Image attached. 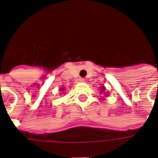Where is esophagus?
I'll use <instances>...</instances> for the list:
<instances>
[{
    "label": "esophagus",
    "mask_w": 158,
    "mask_h": 158,
    "mask_svg": "<svg viewBox=\"0 0 158 158\" xmlns=\"http://www.w3.org/2000/svg\"><path fill=\"white\" fill-rule=\"evenodd\" d=\"M85 81V79H83V78H79V79H77V82H84Z\"/></svg>",
    "instance_id": "34e87169"
}]
</instances>
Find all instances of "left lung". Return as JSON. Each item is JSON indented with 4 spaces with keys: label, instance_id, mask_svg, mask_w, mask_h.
Segmentation results:
<instances>
[{
    "label": "left lung",
    "instance_id": "8db88e82",
    "mask_svg": "<svg viewBox=\"0 0 158 158\" xmlns=\"http://www.w3.org/2000/svg\"><path fill=\"white\" fill-rule=\"evenodd\" d=\"M104 90H105V87L103 86V87H101V91L102 92H104ZM106 93H108V92H106Z\"/></svg>",
    "mask_w": 158,
    "mask_h": 158
}]
</instances>
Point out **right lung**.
I'll return each mask as SVG.
<instances>
[{
  "mask_svg": "<svg viewBox=\"0 0 158 158\" xmlns=\"http://www.w3.org/2000/svg\"><path fill=\"white\" fill-rule=\"evenodd\" d=\"M61 90H62V91H63V90H64V88H62V89H61Z\"/></svg>",
  "mask_w": 158,
  "mask_h": 158,
  "instance_id": "obj_1",
  "label": "right lung"
}]
</instances>
